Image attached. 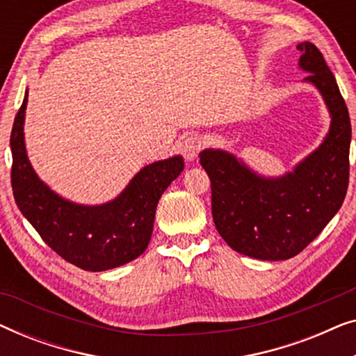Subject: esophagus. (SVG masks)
Masks as SVG:
<instances>
[{"mask_svg":"<svg viewBox=\"0 0 356 356\" xmlns=\"http://www.w3.org/2000/svg\"><path fill=\"white\" fill-rule=\"evenodd\" d=\"M204 147V140L201 136L189 134L181 143V154L186 160H194Z\"/></svg>","mask_w":356,"mask_h":356,"instance_id":"esophagus-1","label":"esophagus"}]
</instances>
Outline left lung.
I'll use <instances>...</instances> for the list:
<instances>
[{
	"mask_svg": "<svg viewBox=\"0 0 356 356\" xmlns=\"http://www.w3.org/2000/svg\"><path fill=\"white\" fill-rule=\"evenodd\" d=\"M300 66L318 87L332 116L327 138L293 172L261 178L222 150H204L201 165L211 178L212 217L233 250L264 261L290 259L305 250L342 206L350 177L348 108L323 53L298 45Z\"/></svg>",
	"mask_w": 356,
	"mask_h": 356,
	"instance_id": "1",
	"label": "left lung"
}]
</instances>
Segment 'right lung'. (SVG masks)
I'll return each mask as SVG.
<instances>
[{
	"label": "right lung",
	"mask_w": 356,
	"mask_h": 356,
	"mask_svg": "<svg viewBox=\"0 0 356 356\" xmlns=\"http://www.w3.org/2000/svg\"><path fill=\"white\" fill-rule=\"evenodd\" d=\"M27 97L26 92L11 131V184L19 211L56 254L84 270H108L139 257L152 236L160 196L183 172V157L147 165L104 206L67 202L50 191L29 163L24 145Z\"/></svg>",
	"instance_id": "obj_1"
}]
</instances>
